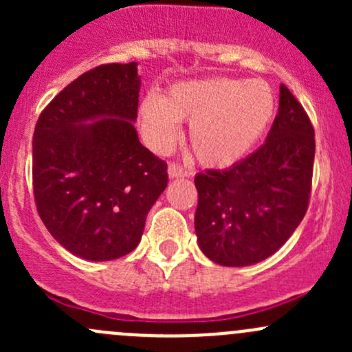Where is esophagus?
<instances>
[{"instance_id":"34e87169","label":"esophagus","mask_w":352,"mask_h":352,"mask_svg":"<svg viewBox=\"0 0 352 352\" xmlns=\"http://www.w3.org/2000/svg\"><path fill=\"white\" fill-rule=\"evenodd\" d=\"M168 175L170 179H184V177H189V172L186 168H182L180 165H177V163H170Z\"/></svg>"}]
</instances>
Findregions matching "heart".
<instances>
[{"mask_svg":"<svg viewBox=\"0 0 352 352\" xmlns=\"http://www.w3.org/2000/svg\"><path fill=\"white\" fill-rule=\"evenodd\" d=\"M276 112L264 80L214 76L172 85L162 98L146 95L138 119L146 143L166 151L179 138L177 122H189V144L206 166H230L257 144Z\"/></svg>","mask_w":352,"mask_h":352,"instance_id":"1","label":"heart"}]
</instances>
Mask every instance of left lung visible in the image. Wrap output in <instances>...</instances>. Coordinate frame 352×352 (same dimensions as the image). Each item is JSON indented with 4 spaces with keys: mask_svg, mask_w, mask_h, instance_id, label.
<instances>
[{
    "mask_svg": "<svg viewBox=\"0 0 352 352\" xmlns=\"http://www.w3.org/2000/svg\"><path fill=\"white\" fill-rule=\"evenodd\" d=\"M314 158V126L281 85L265 143L230 168L206 170L194 179L202 254L219 265L245 267L278 252L308 209Z\"/></svg>",
    "mask_w": 352,
    "mask_h": 352,
    "instance_id": "obj_1",
    "label": "left lung"
}]
</instances>
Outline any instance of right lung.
I'll list each match as a JSON object with an SVG mask.
<instances>
[{
    "label": "right lung",
    "mask_w": 352,
    "mask_h": 352,
    "mask_svg": "<svg viewBox=\"0 0 352 352\" xmlns=\"http://www.w3.org/2000/svg\"><path fill=\"white\" fill-rule=\"evenodd\" d=\"M138 65H102L59 91L34 131V197L59 245L85 261H113L140 243L168 175L140 143Z\"/></svg>",
    "instance_id": "obj_1"
}]
</instances>
